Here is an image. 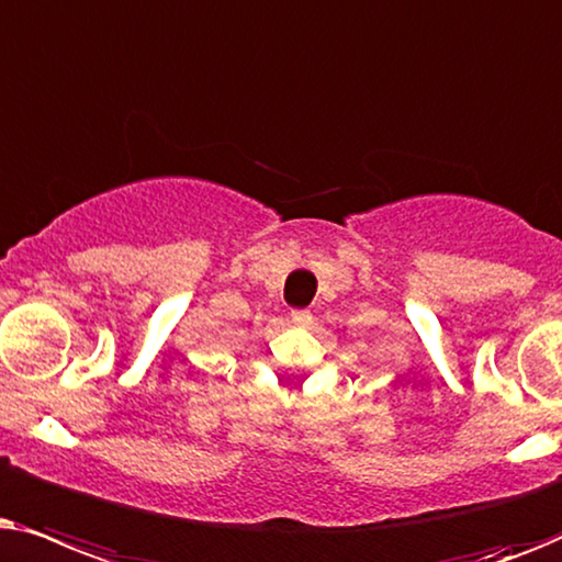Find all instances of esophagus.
Returning <instances> with one entry per match:
<instances>
[{"instance_id": "esophagus-1", "label": "esophagus", "mask_w": 562, "mask_h": 562, "mask_svg": "<svg viewBox=\"0 0 562 562\" xmlns=\"http://www.w3.org/2000/svg\"><path fill=\"white\" fill-rule=\"evenodd\" d=\"M290 321H293L295 326H311V321H313V316H311V311H293L290 313Z\"/></svg>"}]
</instances>
